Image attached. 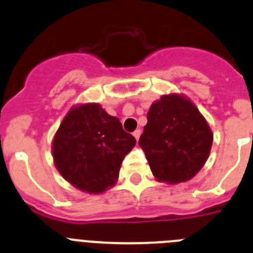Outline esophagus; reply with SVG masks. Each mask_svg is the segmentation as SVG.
<instances>
[{
  "label": "esophagus",
  "instance_id": "1",
  "mask_svg": "<svg viewBox=\"0 0 253 253\" xmlns=\"http://www.w3.org/2000/svg\"><path fill=\"white\" fill-rule=\"evenodd\" d=\"M140 134H142V131H140V129H137V130H134L133 131V135H134V138H135V139H139V137H140Z\"/></svg>",
  "mask_w": 253,
  "mask_h": 253
}]
</instances>
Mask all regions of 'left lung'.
I'll use <instances>...</instances> for the list:
<instances>
[{
	"instance_id": "obj_1",
	"label": "left lung",
	"mask_w": 253,
	"mask_h": 253,
	"mask_svg": "<svg viewBox=\"0 0 253 253\" xmlns=\"http://www.w3.org/2000/svg\"><path fill=\"white\" fill-rule=\"evenodd\" d=\"M139 138L154 177L169 184L193 178L209 156L213 134L195 105L178 95L152 104Z\"/></svg>"
}]
</instances>
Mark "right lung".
Returning <instances> with one entry per match:
<instances>
[{"mask_svg": "<svg viewBox=\"0 0 253 253\" xmlns=\"http://www.w3.org/2000/svg\"><path fill=\"white\" fill-rule=\"evenodd\" d=\"M135 138L118 118L97 104L73 107L53 140V158L59 173L77 189L100 194L115 185L124 157Z\"/></svg>", "mask_w": 253, "mask_h": 253, "instance_id": "1", "label": "right lung"}]
</instances>
